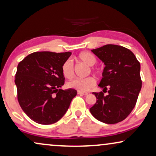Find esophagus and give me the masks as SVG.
Masks as SVG:
<instances>
[{
  "label": "esophagus",
  "mask_w": 156,
  "mask_h": 156,
  "mask_svg": "<svg viewBox=\"0 0 156 156\" xmlns=\"http://www.w3.org/2000/svg\"><path fill=\"white\" fill-rule=\"evenodd\" d=\"M78 94H80V95L86 96V95H87L88 93H86V92H81V91H78Z\"/></svg>",
  "instance_id": "1"
}]
</instances>
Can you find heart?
<instances>
[{"label": "heart", "instance_id": "obj_1", "mask_svg": "<svg viewBox=\"0 0 156 156\" xmlns=\"http://www.w3.org/2000/svg\"><path fill=\"white\" fill-rule=\"evenodd\" d=\"M78 59L81 62L87 66L91 67L96 63V58L92 54L89 52H83L78 55ZM62 73L65 78H72L74 76V67L73 61L70 59L65 61L62 66ZM96 80L95 78L92 76L87 77L85 78H74L68 82L67 86L68 88H74L78 90V91L86 92L88 91L96 86Z\"/></svg>", "mask_w": 156, "mask_h": 156}]
</instances>
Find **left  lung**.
Segmentation results:
<instances>
[{
	"label": "left lung",
	"mask_w": 156,
	"mask_h": 156,
	"mask_svg": "<svg viewBox=\"0 0 156 156\" xmlns=\"http://www.w3.org/2000/svg\"><path fill=\"white\" fill-rule=\"evenodd\" d=\"M105 65L98 86L109 94L94 92L96 102L90 109L98 121L116 124L127 117L135 107L141 90L140 64L133 52L125 47L106 44L92 50Z\"/></svg>",
	"instance_id": "left-lung-1"
}]
</instances>
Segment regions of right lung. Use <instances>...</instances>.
Returning <instances> with one entry per match:
<instances>
[{"instance_id":"add662e5","label":"right lung","mask_w":156,"mask_h":156,"mask_svg":"<svg viewBox=\"0 0 156 156\" xmlns=\"http://www.w3.org/2000/svg\"><path fill=\"white\" fill-rule=\"evenodd\" d=\"M70 55V52H36L18 65L15 79L18 101L24 113L37 123L58 122L76 96V90L60 88L65 83L62 64Z\"/></svg>"}]
</instances>
